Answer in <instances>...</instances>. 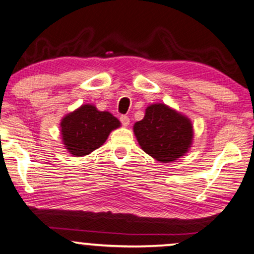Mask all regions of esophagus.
<instances>
[{
  "label": "esophagus",
  "mask_w": 254,
  "mask_h": 254,
  "mask_svg": "<svg viewBox=\"0 0 254 254\" xmlns=\"http://www.w3.org/2000/svg\"><path fill=\"white\" fill-rule=\"evenodd\" d=\"M121 122L124 127H127L130 124V118L127 116H121Z\"/></svg>",
  "instance_id": "obj_1"
}]
</instances>
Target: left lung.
Wrapping results in <instances>:
<instances>
[{
    "label": "left lung",
    "instance_id": "8db88e82",
    "mask_svg": "<svg viewBox=\"0 0 254 254\" xmlns=\"http://www.w3.org/2000/svg\"><path fill=\"white\" fill-rule=\"evenodd\" d=\"M133 133L142 150L162 164L185 155L193 142L190 118L162 103L145 109L144 118L133 125Z\"/></svg>",
    "mask_w": 254,
    "mask_h": 254
}]
</instances>
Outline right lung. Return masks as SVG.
Segmentation results:
<instances>
[{
    "label": "right lung",
    "mask_w": 254,
    "mask_h": 254,
    "mask_svg": "<svg viewBox=\"0 0 254 254\" xmlns=\"http://www.w3.org/2000/svg\"><path fill=\"white\" fill-rule=\"evenodd\" d=\"M119 127L121 122L112 113L99 111L92 104H84L64 116L60 131L65 149L80 157L101 147L110 133Z\"/></svg>",
    "instance_id": "1"
}]
</instances>
